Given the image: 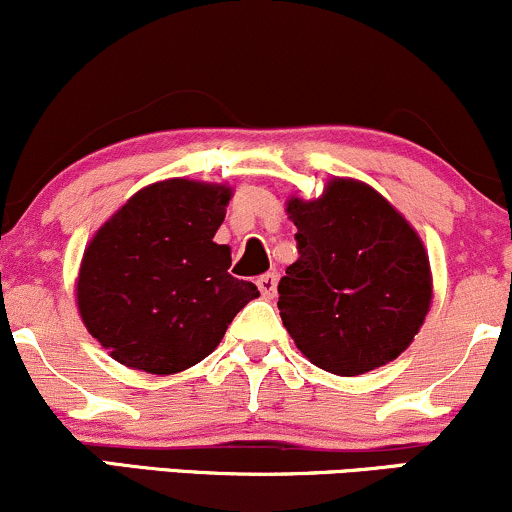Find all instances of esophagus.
<instances>
[{
    "label": "esophagus",
    "instance_id": "obj_1",
    "mask_svg": "<svg viewBox=\"0 0 512 512\" xmlns=\"http://www.w3.org/2000/svg\"><path fill=\"white\" fill-rule=\"evenodd\" d=\"M257 289H260V293H262L264 298H274V293H276V272L262 274L260 279H257Z\"/></svg>",
    "mask_w": 512,
    "mask_h": 512
}]
</instances>
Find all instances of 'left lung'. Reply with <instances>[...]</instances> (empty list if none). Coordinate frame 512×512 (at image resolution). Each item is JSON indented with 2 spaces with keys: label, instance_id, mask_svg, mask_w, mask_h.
Segmentation results:
<instances>
[{
  "label": "left lung",
  "instance_id": "left-lung-1",
  "mask_svg": "<svg viewBox=\"0 0 512 512\" xmlns=\"http://www.w3.org/2000/svg\"><path fill=\"white\" fill-rule=\"evenodd\" d=\"M298 260L279 281L284 327L315 366L361 375L411 344L431 305L414 228L373 187L332 180L315 202L289 199Z\"/></svg>",
  "mask_w": 512,
  "mask_h": 512
}]
</instances>
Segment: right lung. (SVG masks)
<instances>
[{"label":"right lung","instance_id":"1","mask_svg":"<svg viewBox=\"0 0 512 512\" xmlns=\"http://www.w3.org/2000/svg\"><path fill=\"white\" fill-rule=\"evenodd\" d=\"M231 190L195 180L144 187L88 243L76 303L122 366L170 375L209 356L252 298L214 233Z\"/></svg>","mask_w":512,"mask_h":512}]
</instances>
